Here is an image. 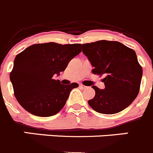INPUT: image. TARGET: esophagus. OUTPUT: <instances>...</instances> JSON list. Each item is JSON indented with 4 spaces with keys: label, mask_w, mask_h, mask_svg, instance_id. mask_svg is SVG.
I'll return each instance as SVG.
<instances>
[{
    "label": "esophagus",
    "mask_w": 153,
    "mask_h": 153,
    "mask_svg": "<svg viewBox=\"0 0 153 153\" xmlns=\"http://www.w3.org/2000/svg\"><path fill=\"white\" fill-rule=\"evenodd\" d=\"M79 87H80L81 89H86V88H87V86H84V85H82V84H79Z\"/></svg>",
    "instance_id": "obj_1"
}]
</instances>
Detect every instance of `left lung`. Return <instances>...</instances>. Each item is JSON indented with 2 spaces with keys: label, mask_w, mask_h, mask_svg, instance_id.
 Returning a JSON list of instances; mask_svg holds the SVG:
<instances>
[{
  "label": "left lung",
  "mask_w": 153,
  "mask_h": 153,
  "mask_svg": "<svg viewBox=\"0 0 153 153\" xmlns=\"http://www.w3.org/2000/svg\"><path fill=\"white\" fill-rule=\"evenodd\" d=\"M82 53L94 67V74L102 75L104 89L92 86L95 97L88 101L90 107L101 114L121 111L134 102L140 91L143 69L136 52L122 43L101 40L82 45Z\"/></svg>",
  "instance_id": "8db88e82"
}]
</instances>
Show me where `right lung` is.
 Here are the masks:
<instances>
[{
    "mask_svg": "<svg viewBox=\"0 0 153 153\" xmlns=\"http://www.w3.org/2000/svg\"><path fill=\"white\" fill-rule=\"evenodd\" d=\"M82 51L80 44H36L16 56L10 75L16 100L25 110L39 117L60 111L74 88L53 78L64 71L70 61Z\"/></svg>",
    "mask_w": 153,
    "mask_h": 153,
    "instance_id": "add662e5",
    "label": "right lung"
}]
</instances>
